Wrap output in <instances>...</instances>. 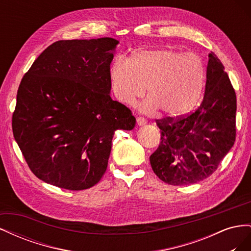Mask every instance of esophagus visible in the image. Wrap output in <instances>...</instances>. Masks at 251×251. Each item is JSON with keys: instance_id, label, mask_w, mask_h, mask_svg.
<instances>
[{"instance_id": "obj_1", "label": "esophagus", "mask_w": 251, "mask_h": 251, "mask_svg": "<svg viewBox=\"0 0 251 251\" xmlns=\"http://www.w3.org/2000/svg\"><path fill=\"white\" fill-rule=\"evenodd\" d=\"M137 125H138L139 126H146V125H147V120L144 119L143 117H137Z\"/></svg>"}]
</instances>
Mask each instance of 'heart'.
<instances>
[{
	"mask_svg": "<svg viewBox=\"0 0 251 251\" xmlns=\"http://www.w3.org/2000/svg\"><path fill=\"white\" fill-rule=\"evenodd\" d=\"M206 79L203 58L175 48L143 49L132 56L117 58L110 68L111 88L116 100L134 104L148 87L149 98L140 105L144 113L162 110L178 117L194 109Z\"/></svg>",
	"mask_w": 251,
	"mask_h": 251,
	"instance_id": "obj_1",
	"label": "heart"
}]
</instances>
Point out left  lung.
<instances>
[{"label":"left lung","mask_w":251,"mask_h":251,"mask_svg":"<svg viewBox=\"0 0 251 251\" xmlns=\"http://www.w3.org/2000/svg\"><path fill=\"white\" fill-rule=\"evenodd\" d=\"M208 58L200 107L185 117L157 120L161 142L150 162L158 178L171 185H189L209 177L235 140V92L221 60L214 52Z\"/></svg>","instance_id":"1"}]
</instances>
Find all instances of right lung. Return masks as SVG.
Instances as JSON below:
<instances>
[{
  "label": "right lung",
  "mask_w": 251,
  "mask_h": 251,
  "mask_svg": "<svg viewBox=\"0 0 251 251\" xmlns=\"http://www.w3.org/2000/svg\"><path fill=\"white\" fill-rule=\"evenodd\" d=\"M118 44L112 37L55 42L23 77L13 136L46 183L69 191L94 186L107 171L114 133L134 128L130 109L110 96Z\"/></svg>",
  "instance_id": "add662e5"
}]
</instances>
